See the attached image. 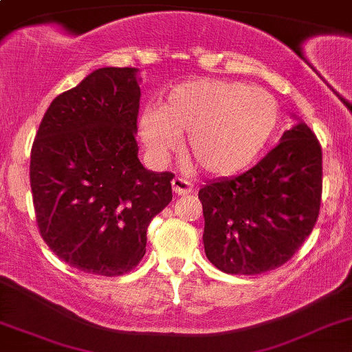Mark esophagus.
Masks as SVG:
<instances>
[{"mask_svg":"<svg viewBox=\"0 0 352 352\" xmlns=\"http://www.w3.org/2000/svg\"><path fill=\"white\" fill-rule=\"evenodd\" d=\"M192 188H194V185L187 182V180L182 179V177H175V179L172 180V190L175 192L177 195L188 194V192H192Z\"/></svg>","mask_w":352,"mask_h":352,"instance_id":"esophagus-1","label":"esophagus"}]
</instances>
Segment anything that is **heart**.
Segmentation results:
<instances>
[{
    "mask_svg": "<svg viewBox=\"0 0 352 352\" xmlns=\"http://www.w3.org/2000/svg\"><path fill=\"white\" fill-rule=\"evenodd\" d=\"M279 122L269 91L227 80H190L175 85L160 107H146L140 137L155 157H165L187 132L185 152L210 175H232L264 150Z\"/></svg>",
    "mask_w": 352,
    "mask_h": 352,
    "instance_id": "heart-1",
    "label": "heart"
}]
</instances>
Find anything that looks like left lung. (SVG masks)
Returning a JSON list of instances; mask_svg holds the SVG:
<instances>
[{"mask_svg": "<svg viewBox=\"0 0 352 352\" xmlns=\"http://www.w3.org/2000/svg\"><path fill=\"white\" fill-rule=\"evenodd\" d=\"M261 162L199 190L204 247L215 267L254 276L280 267L314 229L322 192L320 145L297 115Z\"/></svg>", "mask_w": 352, "mask_h": 352, "instance_id": "obj_1", "label": "left lung"}]
</instances>
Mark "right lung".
Instances as JSON below:
<instances>
[{
    "mask_svg": "<svg viewBox=\"0 0 352 352\" xmlns=\"http://www.w3.org/2000/svg\"><path fill=\"white\" fill-rule=\"evenodd\" d=\"M138 68L95 69L46 110L30 182L46 245L72 267L113 277L145 256L146 227L172 200L173 173L138 160Z\"/></svg>",
    "mask_w": 352,
    "mask_h": 352,
    "instance_id": "right-lung-1",
    "label": "right lung"
}]
</instances>
